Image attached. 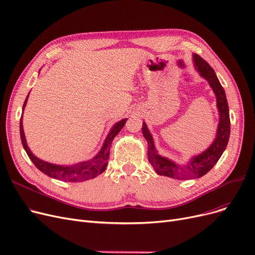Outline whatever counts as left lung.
I'll return each instance as SVG.
<instances>
[{
	"label": "left lung",
	"mask_w": 255,
	"mask_h": 255,
	"mask_svg": "<svg viewBox=\"0 0 255 255\" xmlns=\"http://www.w3.org/2000/svg\"><path fill=\"white\" fill-rule=\"evenodd\" d=\"M193 65L199 72L200 76L205 78L217 98V108L219 112V125L217 134L212 143L201 154L193 156L186 164H178L172 160L158 154L155 146L154 139L148 130L145 122L142 124V133L147 141V156L148 161L160 176H165L177 180H187L201 178L216 165L224 150L226 149L230 136V117L229 108L225 91H224L216 72L200 55L192 54Z\"/></svg>",
	"instance_id": "obj_1"
}]
</instances>
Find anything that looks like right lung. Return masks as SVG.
<instances>
[{
  "label": "right lung",
  "mask_w": 255,
  "mask_h": 255,
  "mask_svg": "<svg viewBox=\"0 0 255 255\" xmlns=\"http://www.w3.org/2000/svg\"><path fill=\"white\" fill-rule=\"evenodd\" d=\"M29 94L27 95L25 103L23 105V112L25 110V107L27 105ZM128 118L122 119L112 127L111 130L104 142L103 147L100 148L98 154L94 156L92 159L88 161H83L75 163L72 165H58L53 164V163H49L47 161H44L42 159L37 158L33 155V152L30 150L25 133L23 128V113L21 116V120H19V134H21V140L24 149L26 150L28 157L33 162V164L36 166L37 169H39L45 175H47L50 178H53L56 180L65 181V182H84L90 179H94L98 175L103 174L106 170L108 165V160L110 156V148L112 145V141L116 137V135L121 130V128L125 127Z\"/></svg>",
  "instance_id": "add662e5"
}]
</instances>
